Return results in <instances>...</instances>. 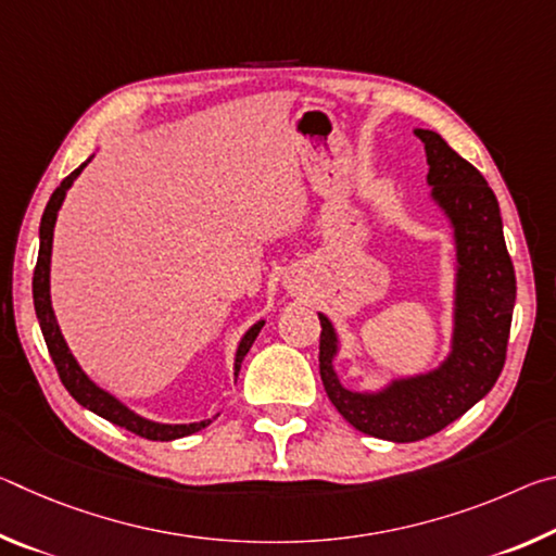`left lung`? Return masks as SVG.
<instances>
[{"mask_svg":"<svg viewBox=\"0 0 556 556\" xmlns=\"http://www.w3.org/2000/svg\"><path fill=\"white\" fill-rule=\"evenodd\" d=\"M414 135L425 142L431 199L454 225L458 269L451 355L441 368L392 380L382 392L345 390L333 370L336 331L318 314V368L328 400L357 431L397 444L437 434L493 390L505 365L517 289L493 188L437 131L414 129Z\"/></svg>","mask_w":556,"mask_h":556,"instance_id":"1","label":"left lung"}]
</instances>
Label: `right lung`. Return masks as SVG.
<instances>
[{
    "label": "right lung",
    "mask_w": 556,
    "mask_h": 556,
    "mask_svg": "<svg viewBox=\"0 0 556 556\" xmlns=\"http://www.w3.org/2000/svg\"><path fill=\"white\" fill-rule=\"evenodd\" d=\"M86 166H88V162L80 164L71 176L63 178L59 188H55L49 205H46L41 228H39L41 244H39V260H36V269H34V308H36V318H39L43 341H46V345H49L51 361L55 365V370H59L63 388L71 392V397L78 404H83L86 409L96 412L98 417L112 421V425L127 429L137 437H144L149 441H174V439H181L188 434H195V431L208 427L211 419L195 421V425H156V421H149L144 417H139V414H135L131 409H127L125 404L112 397V394H108L105 390H100L98 384L80 370V365L75 363L73 353L68 351V345H65V341H63L61 328H59V324H55V314L51 306V285H49L53 225H55V218H59V208L65 199V191H68L71 184L78 178V174ZM262 326H265V321L255 324L248 333L242 336V341L238 345V355H235V375L240 372L242 357L248 355L252 343H255V338L262 331Z\"/></svg>",
    "instance_id": "right-lung-1"
}]
</instances>
